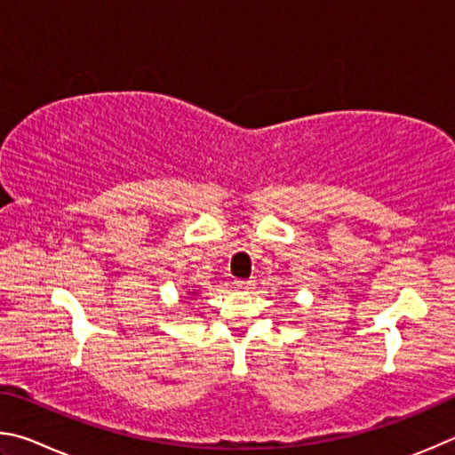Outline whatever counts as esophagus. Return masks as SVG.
<instances>
[{
	"label": "esophagus",
	"mask_w": 455,
	"mask_h": 455,
	"mask_svg": "<svg viewBox=\"0 0 455 455\" xmlns=\"http://www.w3.org/2000/svg\"><path fill=\"white\" fill-rule=\"evenodd\" d=\"M234 288L240 290V291H250L253 288V282L251 280H235Z\"/></svg>",
	"instance_id": "34e87169"
}]
</instances>
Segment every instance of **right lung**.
<instances>
[{
	"instance_id": "1",
	"label": "right lung",
	"mask_w": 455,
	"mask_h": 455,
	"mask_svg": "<svg viewBox=\"0 0 455 455\" xmlns=\"http://www.w3.org/2000/svg\"><path fill=\"white\" fill-rule=\"evenodd\" d=\"M197 293H199L197 290H189V291H186V296H181V299H191V298H196V296H197ZM188 295L190 296L189 299L187 298Z\"/></svg>"
}]
</instances>
